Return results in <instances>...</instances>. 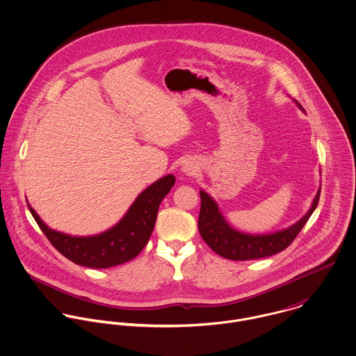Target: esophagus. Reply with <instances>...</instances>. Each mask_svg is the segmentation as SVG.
<instances>
[{"label":"esophagus","instance_id":"34e87169","mask_svg":"<svg viewBox=\"0 0 356 356\" xmlns=\"http://www.w3.org/2000/svg\"><path fill=\"white\" fill-rule=\"evenodd\" d=\"M181 170H182V172H185L186 175H193V174H196V171L199 170V164H197L195 160H188V161H185V163L182 164Z\"/></svg>","mask_w":356,"mask_h":356}]
</instances>
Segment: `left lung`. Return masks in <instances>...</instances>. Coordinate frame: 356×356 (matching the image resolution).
<instances>
[{"label": "left lung", "mask_w": 356, "mask_h": 356, "mask_svg": "<svg viewBox=\"0 0 356 356\" xmlns=\"http://www.w3.org/2000/svg\"><path fill=\"white\" fill-rule=\"evenodd\" d=\"M295 102L300 109H303L299 102ZM319 195L321 188L318 189L308 212L288 229L268 234H247L233 229L223 218L215 200L207 192L200 191L202 208L199 215V232L209 248L222 257L230 260H251L267 257L284 251L292 244V241L303 229L305 222L309 219L311 213L315 211L319 202Z\"/></svg>", "instance_id": "obj_1"}]
</instances>
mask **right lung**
<instances>
[{
  "instance_id": "add662e5",
  "label": "right lung",
  "mask_w": 356,
  "mask_h": 356,
  "mask_svg": "<svg viewBox=\"0 0 356 356\" xmlns=\"http://www.w3.org/2000/svg\"><path fill=\"white\" fill-rule=\"evenodd\" d=\"M175 184L168 174L138 195L126 215L102 234L78 237L51 229L29 205L31 215L51 245L71 261L92 268H108L131 260L147 245L152 234L159 205Z\"/></svg>"
}]
</instances>
